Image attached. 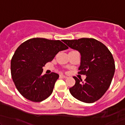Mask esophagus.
Returning a JSON list of instances; mask_svg holds the SVG:
<instances>
[{
  "label": "esophagus",
  "instance_id": "34e87169",
  "mask_svg": "<svg viewBox=\"0 0 125 125\" xmlns=\"http://www.w3.org/2000/svg\"><path fill=\"white\" fill-rule=\"evenodd\" d=\"M60 76L62 78H64V79H66V78L68 77L67 76H66V75H63V74H61V75H60Z\"/></svg>",
  "mask_w": 125,
  "mask_h": 125
}]
</instances>
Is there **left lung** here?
Returning <instances> with one entry per match:
<instances>
[{"mask_svg":"<svg viewBox=\"0 0 125 125\" xmlns=\"http://www.w3.org/2000/svg\"><path fill=\"white\" fill-rule=\"evenodd\" d=\"M66 45L80 52V74L86 75L85 81L73 77L75 83L70 88L74 97L85 103H93L103 96L111 83L115 63L111 52L100 42L92 38L65 40Z\"/></svg>","mask_w":125,"mask_h":125,"instance_id":"1","label":"left lung"}]
</instances>
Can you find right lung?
<instances>
[{"instance_id": "right-lung-1", "label": "right lung", "mask_w": 125, "mask_h": 125, "mask_svg": "<svg viewBox=\"0 0 125 125\" xmlns=\"http://www.w3.org/2000/svg\"><path fill=\"white\" fill-rule=\"evenodd\" d=\"M60 40L32 38L21 44L11 61L12 80L21 95L29 100L40 102L52 93L59 75H42V67L53 60L59 51L68 49Z\"/></svg>"}]
</instances>
